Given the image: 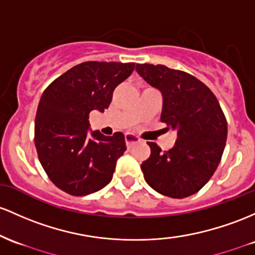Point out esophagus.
Segmentation results:
<instances>
[{"label":"esophagus","instance_id":"1","mask_svg":"<svg viewBox=\"0 0 255 255\" xmlns=\"http://www.w3.org/2000/svg\"><path fill=\"white\" fill-rule=\"evenodd\" d=\"M125 140H126V145H127V147H132L133 145L138 144V142L140 141V139H139L138 136L133 135V134H126Z\"/></svg>","mask_w":255,"mask_h":255}]
</instances>
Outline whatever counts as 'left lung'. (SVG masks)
Here are the masks:
<instances>
[{
  "label": "left lung",
  "mask_w": 255,
  "mask_h": 255,
  "mask_svg": "<svg viewBox=\"0 0 255 255\" xmlns=\"http://www.w3.org/2000/svg\"><path fill=\"white\" fill-rule=\"evenodd\" d=\"M136 72L163 98L161 122L177 132L168 151L147 141L151 155L141 163L146 183L158 194L184 198L206 185L225 149L228 125L219 102L200 80L164 65L136 64Z\"/></svg>",
  "instance_id": "8db88e82"
}]
</instances>
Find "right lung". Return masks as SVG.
<instances>
[{"instance_id":"obj_1","label":"right lung","mask_w":255,"mask_h":255,"mask_svg":"<svg viewBox=\"0 0 255 255\" xmlns=\"http://www.w3.org/2000/svg\"><path fill=\"white\" fill-rule=\"evenodd\" d=\"M134 63L86 61L47 87L38 103L35 145L44 172L55 186L74 196L99 191L113 179L126 149L125 135L92 130L89 113H104L113 92Z\"/></svg>"}]
</instances>
